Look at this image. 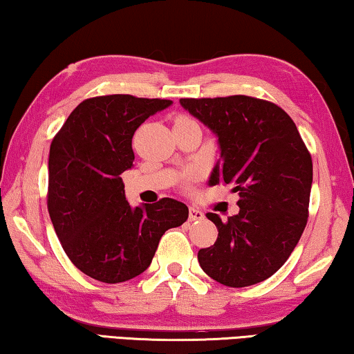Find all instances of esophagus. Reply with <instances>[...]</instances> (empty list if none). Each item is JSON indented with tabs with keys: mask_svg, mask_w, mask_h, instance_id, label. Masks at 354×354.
<instances>
[{
	"mask_svg": "<svg viewBox=\"0 0 354 354\" xmlns=\"http://www.w3.org/2000/svg\"><path fill=\"white\" fill-rule=\"evenodd\" d=\"M205 214L198 209H195V207H190L189 209V221L194 222V221H203Z\"/></svg>",
	"mask_w": 354,
	"mask_h": 354,
	"instance_id": "esophagus-1",
	"label": "esophagus"
}]
</instances>
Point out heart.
I'll return each instance as SVG.
<instances>
[{
	"label": "heart",
	"mask_w": 354,
	"mask_h": 354,
	"mask_svg": "<svg viewBox=\"0 0 354 354\" xmlns=\"http://www.w3.org/2000/svg\"><path fill=\"white\" fill-rule=\"evenodd\" d=\"M176 120H190V118H187V116H178Z\"/></svg>",
	"instance_id": "1"
}]
</instances>
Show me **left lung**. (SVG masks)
I'll return each instance as SVG.
<instances>
[{"label":"left lung","instance_id":"obj_1","mask_svg":"<svg viewBox=\"0 0 354 354\" xmlns=\"http://www.w3.org/2000/svg\"><path fill=\"white\" fill-rule=\"evenodd\" d=\"M184 109L218 137L221 162L209 184H232L236 216L206 217L218 230L198 263L216 282L241 288L279 271L307 225L312 157L285 110L250 96L186 97Z\"/></svg>","mask_w":354,"mask_h":354}]
</instances>
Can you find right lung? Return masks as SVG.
<instances>
[{"instance_id": "add662e5", "label": "right lung", "mask_w": 354, "mask_h": 354, "mask_svg": "<svg viewBox=\"0 0 354 354\" xmlns=\"http://www.w3.org/2000/svg\"><path fill=\"white\" fill-rule=\"evenodd\" d=\"M168 99L109 94L85 99L53 137L47 207L61 245L83 274L105 283L137 277L187 206L173 198L132 207L121 173L132 167V137Z\"/></svg>"}]
</instances>
